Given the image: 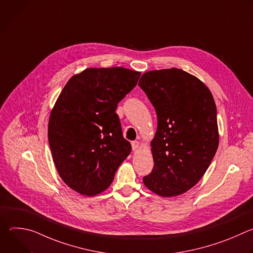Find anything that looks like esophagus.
I'll list each match as a JSON object with an SVG mask.
<instances>
[{"instance_id":"34e87169","label":"esophagus","mask_w":253,"mask_h":253,"mask_svg":"<svg viewBox=\"0 0 253 253\" xmlns=\"http://www.w3.org/2000/svg\"><path fill=\"white\" fill-rule=\"evenodd\" d=\"M139 147H140V143H139L138 141H133V142H132V149H133L134 151L137 150Z\"/></svg>"}]
</instances>
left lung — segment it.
<instances>
[{
	"label": "left lung",
	"mask_w": 253,
	"mask_h": 253,
	"mask_svg": "<svg viewBox=\"0 0 253 253\" xmlns=\"http://www.w3.org/2000/svg\"><path fill=\"white\" fill-rule=\"evenodd\" d=\"M138 85L158 119L151 141L154 167L143 182L163 197L185 193L198 183L218 148L213 96L198 78L177 68L146 72Z\"/></svg>",
	"instance_id": "obj_1"
}]
</instances>
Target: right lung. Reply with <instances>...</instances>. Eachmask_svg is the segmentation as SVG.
<instances>
[{"label":"right lung","mask_w":253,"mask_h":253,"mask_svg":"<svg viewBox=\"0 0 253 253\" xmlns=\"http://www.w3.org/2000/svg\"><path fill=\"white\" fill-rule=\"evenodd\" d=\"M140 75L122 67L88 68L59 95L49 119V145L60 177L78 193L106 190L130 154L116 108Z\"/></svg>","instance_id":"add662e5"}]
</instances>
